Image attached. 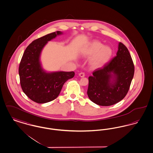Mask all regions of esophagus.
<instances>
[{"label": "esophagus", "instance_id": "1", "mask_svg": "<svg viewBox=\"0 0 153 153\" xmlns=\"http://www.w3.org/2000/svg\"><path fill=\"white\" fill-rule=\"evenodd\" d=\"M79 76L81 77H84L85 76V74H84V73H82V72L80 73L79 74Z\"/></svg>", "mask_w": 153, "mask_h": 153}]
</instances>
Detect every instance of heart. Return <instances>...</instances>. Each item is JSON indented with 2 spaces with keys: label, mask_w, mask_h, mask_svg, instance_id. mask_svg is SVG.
Listing matches in <instances>:
<instances>
[{
  "label": "heart",
  "mask_w": 153,
  "mask_h": 153,
  "mask_svg": "<svg viewBox=\"0 0 153 153\" xmlns=\"http://www.w3.org/2000/svg\"><path fill=\"white\" fill-rule=\"evenodd\" d=\"M82 54L87 58L93 57L90 60L91 65L94 68L103 67L109 62L112 55V49L109 46L94 41L82 48Z\"/></svg>",
  "instance_id": "1"
}]
</instances>
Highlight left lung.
<instances>
[{"mask_svg": "<svg viewBox=\"0 0 153 153\" xmlns=\"http://www.w3.org/2000/svg\"><path fill=\"white\" fill-rule=\"evenodd\" d=\"M134 67L128 48L118 44L117 56L88 77L87 95L95 104L112 105L123 100L129 90Z\"/></svg>", "mask_w": 153, "mask_h": 153, "instance_id": "8db88e82", "label": "left lung"}]
</instances>
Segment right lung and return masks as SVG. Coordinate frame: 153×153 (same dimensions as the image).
Masks as SVG:
<instances>
[{
	"mask_svg": "<svg viewBox=\"0 0 153 153\" xmlns=\"http://www.w3.org/2000/svg\"><path fill=\"white\" fill-rule=\"evenodd\" d=\"M63 34L56 31L33 41L25 49L21 60L19 73L20 84L25 95L36 103L44 104L58 97L62 87L74 76V71L47 72L41 65V52L48 41Z\"/></svg>",
	"mask_w": 153,
	"mask_h": 153,
	"instance_id": "add662e5",
	"label": "right lung"
}]
</instances>
